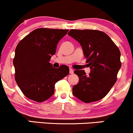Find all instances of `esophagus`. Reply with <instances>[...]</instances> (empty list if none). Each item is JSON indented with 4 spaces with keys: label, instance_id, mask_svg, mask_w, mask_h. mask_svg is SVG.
<instances>
[{
    "label": "esophagus",
    "instance_id": "obj_1",
    "mask_svg": "<svg viewBox=\"0 0 133 133\" xmlns=\"http://www.w3.org/2000/svg\"><path fill=\"white\" fill-rule=\"evenodd\" d=\"M69 72H70V74H73V73H74V70H73L72 68H70L69 69Z\"/></svg>",
    "mask_w": 133,
    "mask_h": 133
}]
</instances>
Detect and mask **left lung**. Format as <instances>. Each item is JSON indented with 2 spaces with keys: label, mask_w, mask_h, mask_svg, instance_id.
<instances>
[{
  "label": "left lung",
  "mask_w": 133,
  "mask_h": 133,
  "mask_svg": "<svg viewBox=\"0 0 133 133\" xmlns=\"http://www.w3.org/2000/svg\"><path fill=\"white\" fill-rule=\"evenodd\" d=\"M69 36L78 41L89 63L91 72L76 70L79 81L73 86L72 94L84 103L104 97L117 80L121 67L119 48L106 33L97 30L71 29Z\"/></svg>",
  "instance_id": "obj_1"
}]
</instances>
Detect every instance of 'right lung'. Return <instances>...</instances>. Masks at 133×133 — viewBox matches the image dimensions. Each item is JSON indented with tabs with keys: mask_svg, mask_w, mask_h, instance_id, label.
Masks as SVG:
<instances>
[{
	"mask_svg": "<svg viewBox=\"0 0 133 133\" xmlns=\"http://www.w3.org/2000/svg\"><path fill=\"white\" fill-rule=\"evenodd\" d=\"M68 30L39 28L33 30L17 45L13 64L16 81L27 98L36 102L48 99L55 84L68 75L65 65L54 68L50 63L59 41Z\"/></svg>",
	"mask_w": 133,
	"mask_h": 133,
	"instance_id": "add662e5",
	"label": "right lung"
}]
</instances>
